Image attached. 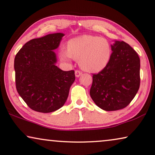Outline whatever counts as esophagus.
<instances>
[{"label": "esophagus", "mask_w": 155, "mask_h": 155, "mask_svg": "<svg viewBox=\"0 0 155 155\" xmlns=\"http://www.w3.org/2000/svg\"><path fill=\"white\" fill-rule=\"evenodd\" d=\"M81 74H82V72L79 71V70H76V71H75L76 77H79Z\"/></svg>", "instance_id": "34e87169"}]
</instances>
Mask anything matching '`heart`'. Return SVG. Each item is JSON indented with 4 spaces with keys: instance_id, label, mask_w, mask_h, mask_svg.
Returning a JSON list of instances; mask_svg holds the SVG:
<instances>
[{
    "instance_id": "heart-1",
    "label": "heart",
    "mask_w": 155,
    "mask_h": 155,
    "mask_svg": "<svg viewBox=\"0 0 155 155\" xmlns=\"http://www.w3.org/2000/svg\"><path fill=\"white\" fill-rule=\"evenodd\" d=\"M112 52L111 44L106 39L97 36L83 35L70 39L67 49L61 48L59 55L64 62L69 63L72 59L78 60L83 70L95 73L107 66Z\"/></svg>"
}]
</instances>
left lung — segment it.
<instances>
[{"mask_svg":"<svg viewBox=\"0 0 155 155\" xmlns=\"http://www.w3.org/2000/svg\"><path fill=\"white\" fill-rule=\"evenodd\" d=\"M109 63L93 74L91 99L106 111L124 108L136 96L140 83V60L137 53L124 41H114Z\"/></svg>","mask_w":155,"mask_h":155,"instance_id":"obj_1","label":"left lung"}]
</instances>
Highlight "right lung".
Segmentation results:
<instances>
[{
    "instance_id": "obj_1",
    "label": "right lung",
    "mask_w": 155,
    "mask_h": 155,
    "mask_svg": "<svg viewBox=\"0 0 155 155\" xmlns=\"http://www.w3.org/2000/svg\"><path fill=\"white\" fill-rule=\"evenodd\" d=\"M64 35L58 32L32 39L15 55L17 91L33 110L54 112L64 105L68 97L75 81L74 71L59 68L54 52Z\"/></svg>"
}]
</instances>
